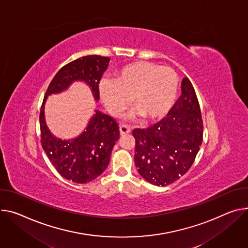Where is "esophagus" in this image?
<instances>
[{
	"mask_svg": "<svg viewBox=\"0 0 248 248\" xmlns=\"http://www.w3.org/2000/svg\"><path fill=\"white\" fill-rule=\"evenodd\" d=\"M130 131L131 130H130V128L127 125L123 124V125L120 126V132H121L122 136H124V134H128V133H130Z\"/></svg>",
	"mask_w": 248,
	"mask_h": 248,
	"instance_id": "1",
	"label": "esophagus"
}]
</instances>
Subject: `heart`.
<instances>
[{"label": "heart", "instance_id": "heart-1", "mask_svg": "<svg viewBox=\"0 0 248 248\" xmlns=\"http://www.w3.org/2000/svg\"><path fill=\"white\" fill-rule=\"evenodd\" d=\"M177 73L159 64L138 61L117 73L115 81L104 80L99 87L100 97L107 109L119 115L131 104L144 122L164 118L172 108L178 94Z\"/></svg>", "mask_w": 248, "mask_h": 248}]
</instances>
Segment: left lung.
Returning <instances> with one entry per match:
<instances>
[{"label":"left lung","instance_id":"left-lung-1","mask_svg":"<svg viewBox=\"0 0 248 248\" xmlns=\"http://www.w3.org/2000/svg\"><path fill=\"white\" fill-rule=\"evenodd\" d=\"M182 94L167 117L148 128H136L134 162L147 182L166 186L192 166L202 141V120L199 101L190 80L181 84Z\"/></svg>","mask_w":248,"mask_h":248}]
</instances>
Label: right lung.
Returning <instances> with one entry per match:
<instances>
[{
  "mask_svg": "<svg viewBox=\"0 0 248 248\" xmlns=\"http://www.w3.org/2000/svg\"><path fill=\"white\" fill-rule=\"evenodd\" d=\"M108 62V57L88 55L66 64L50 82L41 106L39 123L42 148L58 173L78 184L92 181L108 167L111 149L120 139L119 125L111 117L96 110L79 137L62 140L48 129L44 105L48 96L65 91L75 81L85 82L98 101L99 83Z\"/></svg>",
  "mask_w": 248,
  "mask_h": 248,
  "instance_id": "add662e5",
  "label": "right lung"
}]
</instances>
